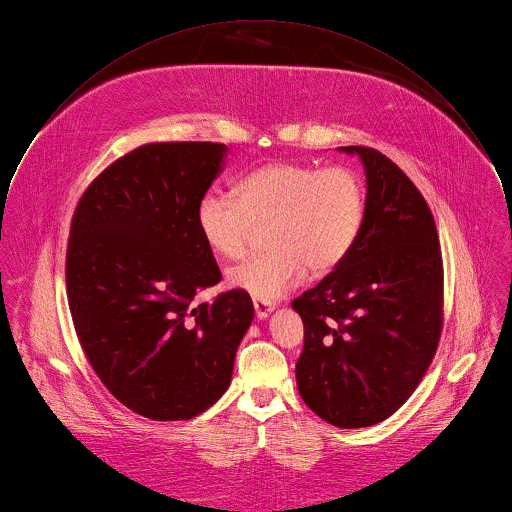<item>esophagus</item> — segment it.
<instances>
[{
	"label": "esophagus",
	"mask_w": 512,
	"mask_h": 512,
	"mask_svg": "<svg viewBox=\"0 0 512 512\" xmlns=\"http://www.w3.org/2000/svg\"><path fill=\"white\" fill-rule=\"evenodd\" d=\"M254 310H256V316L260 320L268 318V314L274 310V304L272 302H266V300H254Z\"/></svg>",
	"instance_id": "obj_1"
}]
</instances>
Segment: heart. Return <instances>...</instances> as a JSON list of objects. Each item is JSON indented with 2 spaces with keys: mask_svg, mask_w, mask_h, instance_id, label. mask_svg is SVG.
<instances>
[{
  "mask_svg": "<svg viewBox=\"0 0 512 512\" xmlns=\"http://www.w3.org/2000/svg\"><path fill=\"white\" fill-rule=\"evenodd\" d=\"M236 200L208 192L196 226L206 246L226 260L242 258L254 228H268V252L228 270V282L254 300H276L310 270L326 274L352 252L366 214L360 176L346 166L278 162L246 174Z\"/></svg>",
  "mask_w": 512,
  "mask_h": 512,
  "instance_id": "heart-1",
  "label": "heart"
}]
</instances>
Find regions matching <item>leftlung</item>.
<instances>
[{
  "label": "left lung",
  "instance_id": "8db88e82",
  "mask_svg": "<svg viewBox=\"0 0 512 512\" xmlns=\"http://www.w3.org/2000/svg\"><path fill=\"white\" fill-rule=\"evenodd\" d=\"M366 170L360 236L318 286L292 300L304 322L302 400L340 428L394 414L426 374L442 332L444 270L432 212L382 152L344 146Z\"/></svg>",
  "mask_w": 512,
  "mask_h": 512
}]
</instances>
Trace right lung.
Instances as JSON below:
<instances>
[{
	"instance_id": "1",
	"label": "right lung",
	"mask_w": 512,
	"mask_h": 512,
	"mask_svg": "<svg viewBox=\"0 0 512 512\" xmlns=\"http://www.w3.org/2000/svg\"><path fill=\"white\" fill-rule=\"evenodd\" d=\"M224 144L152 142L112 162L82 194L66 288L82 350L124 406L190 420L228 388L252 318L250 294L196 296L222 274L196 226Z\"/></svg>"
}]
</instances>
